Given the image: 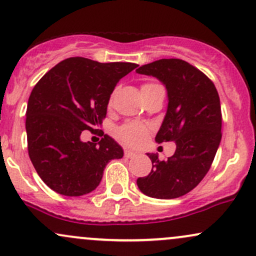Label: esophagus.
<instances>
[{"mask_svg": "<svg viewBox=\"0 0 256 256\" xmlns=\"http://www.w3.org/2000/svg\"><path fill=\"white\" fill-rule=\"evenodd\" d=\"M124 156L126 158H132L136 156V152H131V150H125L124 152Z\"/></svg>", "mask_w": 256, "mask_h": 256, "instance_id": "34e87169", "label": "esophagus"}]
</instances>
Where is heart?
Returning <instances> with one entry per match:
<instances>
[{
	"label": "heart",
	"mask_w": 256,
	"mask_h": 256,
	"mask_svg": "<svg viewBox=\"0 0 256 256\" xmlns=\"http://www.w3.org/2000/svg\"><path fill=\"white\" fill-rule=\"evenodd\" d=\"M156 84L152 83H146L142 85L140 91L148 89V88L154 86ZM113 101V96L110 98V106ZM149 134V128L142 122H126L125 124H122L120 128H116V136L119 140H122V143H125L126 146H132V148H138V146H143L148 140Z\"/></svg>",
	"instance_id": "1"
}]
</instances>
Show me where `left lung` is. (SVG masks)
I'll return each instance as SVG.
<instances>
[{
	"label": "left lung",
	"instance_id": "8db88e82",
	"mask_svg": "<svg viewBox=\"0 0 256 256\" xmlns=\"http://www.w3.org/2000/svg\"><path fill=\"white\" fill-rule=\"evenodd\" d=\"M165 84L168 107L155 140L174 142V154L158 160L148 154L152 168L137 179L143 194L154 198H177L192 192L210 171L222 140L218 91L204 72L180 58H161L136 70Z\"/></svg>",
	"mask_w": 256,
	"mask_h": 256
}]
</instances>
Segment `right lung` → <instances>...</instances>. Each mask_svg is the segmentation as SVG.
<instances>
[{
  "label": "right lung",
  "mask_w": 256,
  "mask_h": 256,
  "mask_svg": "<svg viewBox=\"0 0 256 256\" xmlns=\"http://www.w3.org/2000/svg\"><path fill=\"white\" fill-rule=\"evenodd\" d=\"M137 66L70 58L34 85L26 110L28 156L52 190L64 196L89 194L98 186L106 165L122 158V148L108 134L98 146L82 142L80 134L98 130L116 85Z\"/></svg>",
  "instance_id": "obj_1"
}]
</instances>
